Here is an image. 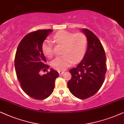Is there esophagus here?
Instances as JSON below:
<instances>
[{
    "instance_id": "1",
    "label": "esophagus",
    "mask_w": 124,
    "mask_h": 124,
    "mask_svg": "<svg viewBox=\"0 0 124 124\" xmlns=\"http://www.w3.org/2000/svg\"><path fill=\"white\" fill-rule=\"evenodd\" d=\"M58 73L59 75H62L64 73V71H58Z\"/></svg>"
}]
</instances>
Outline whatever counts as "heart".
Here are the masks:
<instances>
[{
	"label": "heart",
	"mask_w": 124,
	"mask_h": 124,
	"mask_svg": "<svg viewBox=\"0 0 124 124\" xmlns=\"http://www.w3.org/2000/svg\"><path fill=\"white\" fill-rule=\"evenodd\" d=\"M53 39L57 44L64 46L62 54L52 62L54 69L63 71L70 66L73 63L80 61L85 53L87 45L86 36L82 33L74 34L66 31H60L53 36ZM43 53L48 58L54 55L53 44L49 40H45L42 45Z\"/></svg>",
	"instance_id": "b5f03b06"
}]
</instances>
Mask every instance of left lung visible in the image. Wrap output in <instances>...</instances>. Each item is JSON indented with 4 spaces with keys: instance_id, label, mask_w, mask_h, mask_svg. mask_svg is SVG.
Instances as JSON below:
<instances>
[{
    "instance_id": "1",
    "label": "left lung",
    "mask_w": 124,
    "mask_h": 124,
    "mask_svg": "<svg viewBox=\"0 0 124 124\" xmlns=\"http://www.w3.org/2000/svg\"><path fill=\"white\" fill-rule=\"evenodd\" d=\"M81 31L87 39V51L77 67L70 70L72 77L67 86L74 96L85 99L95 95L103 85L107 59L104 49L96 36L87 29Z\"/></svg>"
}]
</instances>
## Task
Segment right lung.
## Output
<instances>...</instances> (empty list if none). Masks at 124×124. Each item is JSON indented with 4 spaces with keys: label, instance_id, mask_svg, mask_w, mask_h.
<instances>
[{
    "label": "right lung",
    "instance_id": "obj_1",
    "mask_svg": "<svg viewBox=\"0 0 124 124\" xmlns=\"http://www.w3.org/2000/svg\"><path fill=\"white\" fill-rule=\"evenodd\" d=\"M51 29L39 30L26 34L20 41L16 50L15 67L21 88L31 98L36 100L46 99L53 92L58 72L50 71L41 75V70L48 69L42 50V45Z\"/></svg>",
    "mask_w": 124,
    "mask_h": 124
}]
</instances>
